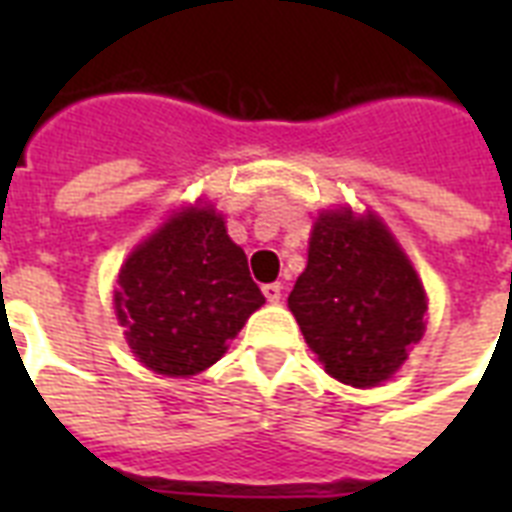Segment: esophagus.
I'll return each instance as SVG.
<instances>
[{
    "mask_svg": "<svg viewBox=\"0 0 512 512\" xmlns=\"http://www.w3.org/2000/svg\"><path fill=\"white\" fill-rule=\"evenodd\" d=\"M281 284L279 281H273V284H265L263 287V295H265V300H268V303H279L281 300Z\"/></svg>",
    "mask_w": 512,
    "mask_h": 512,
    "instance_id": "1",
    "label": "esophagus"
}]
</instances>
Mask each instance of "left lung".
Segmentation results:
<instances>
[{"mask_svg": "<svg viewBox=\"0 0 512 512\" xmlns=\"http://www.w3.org/2000/svg\"><path fill=\"white\" fill-rule=\"evenodd\" d=\"M289 311L332 377L374 388L425 332V289L380 220L329 212L313 225Z\"/></svg>", "mask_w": 512, "mask_h": 512, "instance_id": "1", "label": "left lung"}]
</instances>
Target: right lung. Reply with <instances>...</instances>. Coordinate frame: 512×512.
Returning <instances> with one entry per match:
<instances>
[{
    "label": "right lung",
    "instance_id": "right-lung-1",
    "mask_svg": "<svg viewBox=\"0 0 512 512\" xmlns=\"http://www.w3.org/2000/svg\"><path fill=\"white\" fill-rule=\"evenodd\" d=\"M114 300L132 353L170 377L215 364L265 303L215 209H185L140 244L119 273Z\"/></svg>",
    "mask_w": 512,
    "mask_h": 512
}]
</instances>
